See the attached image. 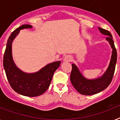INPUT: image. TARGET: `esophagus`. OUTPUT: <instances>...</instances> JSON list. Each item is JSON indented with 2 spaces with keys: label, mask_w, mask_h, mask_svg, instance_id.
Returning a JSON list of instances; mask_svg holds the SVG:
<instances>
[{
  "label": "esophagus",
  "mask_w": 120,
  "mask_h": 120,
  "mask_svg": "<svg viewBox=\"0 0 120 120\" xmlns=\"http://www.w3.org/2000/svg\"><path fill=\"white\" fill-rule=\"evenodd\" d=\"M72 58L71 57V55H66L65 57H64V59H63V61L65 62H71V60H72Z\"/></svg>",
  "instance_id": "esophagus-1"
}]
</instances>
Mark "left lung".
Segmentation results:
<instances>
[{"instance_id":"8db88e82","label":"left lung","mask_w":120,"mask_h":120,"mask_svg":"<svg viewBox=\"0 0 120 120\" xmlns=\"http://www.w3.org/2000/svg\"><path fill=\"white\" fill-rule=\"evenodd\" d=\"M98 29L101 34L107 36L105 39L109 43L112 49L111 58L105 72L100 77L93 79H86L82 75L77 66L72 63L70 80L75 90L83 95H93L103 91L110 85L114 74L117 60V53L113 41V37L108 30L100 27H98Z\"/></svg>"}]
</instances>
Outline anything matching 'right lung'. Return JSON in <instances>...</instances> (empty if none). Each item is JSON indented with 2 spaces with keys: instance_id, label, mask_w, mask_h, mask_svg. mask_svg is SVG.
<instances>
[{
  "instance_id": "obj_1",
  "label": "right lung",
  "mask_w": 120,
  "mask_h": 120,
  "mask_svg": "<svg viewBox=\"0 0 120 120\" xmlns=\"http://www.w3.org/2000/svg\"><path fill=\"white\" fill-rule=\"evenodd\" d=\"M31 28V25L25 24L12 32L7 41L3 64L11 88L21 95L35 97L41 95L48 90L54 73L60 66L61 62L49 63L37 72L32 73L24 72L16 65L12 56V43L21 30Z\"/></svg>"
}]
</instances>
